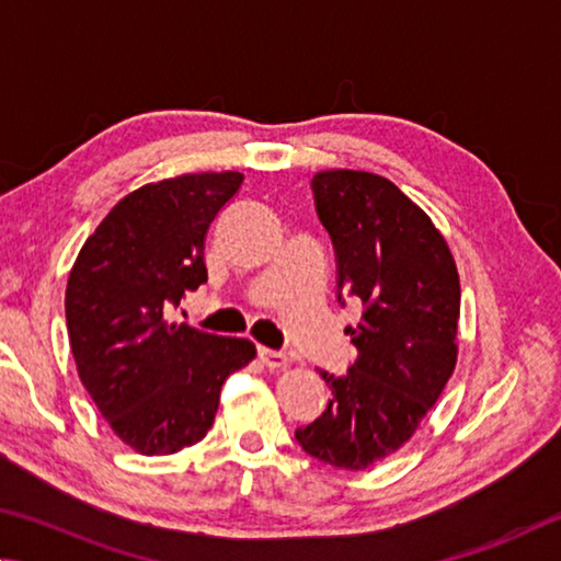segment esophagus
I'll return each mask as SVG.
<instances>
[{"label": "esophagus", "mask_w": 561, "mask_h": 561, "mask_svg": "<svg viewBox=\"0 0 561 561\" xmlns=\"http://www.w3.org/2000/svg\"><path fill=\"white\" fill-rule=\"evenodd\" d=\"M259 357L261 362L268 369H280V367H288V355L286 352H278V350H268V347H261L259 350Z\"/></svg>", "instance_id": "esophagus-1"}]
</instances>
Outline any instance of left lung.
Masks as SVG:
<instances>
[{
    "instance_id": "left-lung-1",
    "label": "left lung",
    "mask_w": 561,
    "mask_h": 561,
    "mask_svg": "<svg viewBox=\"0 0 561 561\" xmlns=\"http://www.w3.org/2000/svg\"><path fill=\"white\" fill-rule=\"evenodd\" d=\"M322 226L337 251V280L365 306L350 328L357 347L322 416L298 428L306 454L365 470L416 434L458 362L460 280L431 216L387 176L325 170L312 176Z\"/></svg>"
}]
</instances>
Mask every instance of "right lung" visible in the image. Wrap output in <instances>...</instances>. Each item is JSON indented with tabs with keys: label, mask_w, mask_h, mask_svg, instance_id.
I'll return each mask as SVG.
<instances>
[{
	"label": "right lung",
	"mask_w": 561,
	"mask_h": 561,
	"mask_svg": "<svg viewBox=\"0 0 561 561\" xmlns=\"http://www.w3.org/2000/svg\"><path fill=\"white\" fill-rule=\"evenodd\" d=\"M241 182V172H194L140 186L98 224L68 273L78 377L113 434L142 456L199 444L226 377L255 359L251 340L170 320L206 280V231Z\"/></svg>",
	"instance_id": "obj_1"
}]
</instances>
